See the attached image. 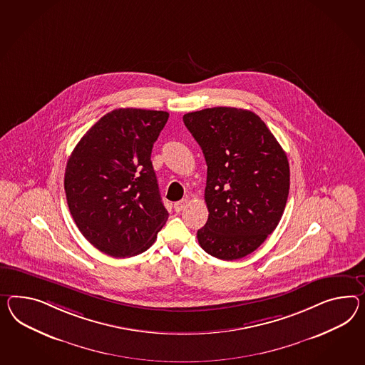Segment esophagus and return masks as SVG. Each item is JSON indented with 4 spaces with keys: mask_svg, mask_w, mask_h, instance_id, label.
Listing matches in <instances>:
<instances>
[{
    "mask_svg": "<svg viewBox=\"0 0 365 365\" xmlns=\"http://www.w3.org/2000/svg\"><path fill=\"white\" fill-rule=\"evenodd\" d=\"M187 198H184V200H181V201H178V202H176L175 204V210L178 212V213H180L181 210H184L185 207H187Z\"/></svg>",
    "mask_w": 365,
    "mask_h": 365,
    "instance_id": "1",
    "label": "esophagus"
}]
</instances>
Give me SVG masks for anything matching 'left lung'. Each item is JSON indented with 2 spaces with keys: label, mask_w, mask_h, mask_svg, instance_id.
<instances>
[{
  "label": "left lung",
  "mask_w": 365,
  "mask_h": 365,
  "mask_svg": "<svg viewBox=\"0 0 365 365\" xmlns=\"http://www.w3.org/2000/svg\"><path fill=\"white\" fill-rule=\"evenodd\" d=\"M207 165L209 217L197 232L212 257L234 261L257 250L275 230L290 189L289 160L258 115L213 107L182 118Z\"/></svg>",
  "instance_id": "8db88e82"
}]
</instances>
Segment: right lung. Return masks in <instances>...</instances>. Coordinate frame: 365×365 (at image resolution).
I'll return each instance as SVG.
<instances>
[{"mask_svg": "<svg viewBox=\"0 0 365 365\" xmlns=\"http://www.w3.org/2000/svg\"><path fill=\"white\" fill-rule=\"evenodd\" d=\"M169 113L119 108L76 144L65 172L67 205L84 238L115 258L150 249L168 220L150 153Z\"/></svg>", "mask_w": 365, "mask_h": 365, "instance_id": "obj_1", "label": "right lung"}]
</instances>
